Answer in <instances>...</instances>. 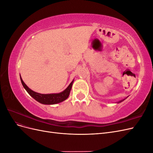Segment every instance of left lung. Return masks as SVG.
Returning a JSON list of instances; mask_svg holds the SVG:
<instances>
[{
  "label": "left lung",
  "instance_id": "8db88e82",
  "mask_svg": "<svg viewBox=\"0 0 153 153\" xmlns=\"http://www.w3.org/2000/svg\"><path fill=\"white\" fill-rule=\"evenodd\" d=\"M121 101H119V102H121Z\"/></svg>",
  "mask_w": 153,
  "mask_h": 153
}]
</instances>
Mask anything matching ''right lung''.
<instances>
[{
    "label": "right lung",
    "instance_id": "1",
    "mask_svg": "<svg viewBox=\"0 0 153 153\" xmlns=\"http://www.w3.org/2000/svg\"><path fill=\"white\" fill-rule=\"evenodd\" d=\"M20 80L22 82V84L25 88V89L27 91V92L36 101H38V102L45 104V105H53V104H57L60 102L66 100L70 93V91L71 89L72 85L73 80L71 82L70 84L66 88V89L64 91L60 92V93L57 94H40L36 92L33 91H32L26 85V84L22 80V78L20 76Z\"/></svg>",
    "mask_w": 153,
    "mask_h": 153
}]
</instances>
